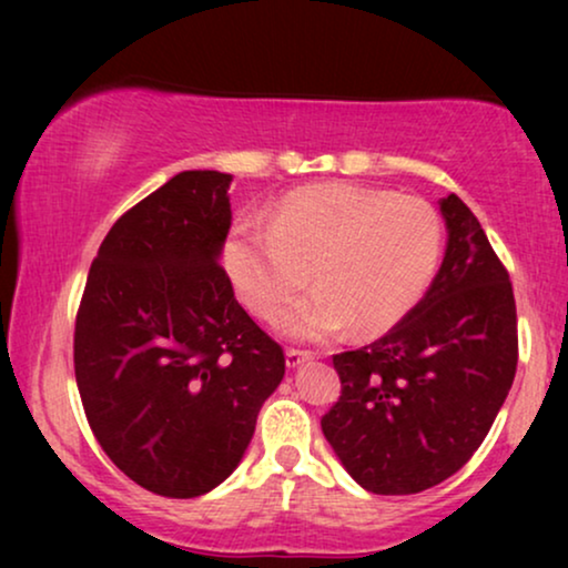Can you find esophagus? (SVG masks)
<instances>
[{"label":"esophagus","mask_w":568,"mask_h":568,"mask_svg":"<svg viewBox=\"0 0 568 568\" xmlns=\"http://www.w3.org/2000/svg\"><path fill=\"white\" fill-rule=\"evenodd\" d=\"M310 359H313V354H310V352H300V348H286V367H290V369H297Z\"/></svg>","instance_id":"esophagus-1"}]
</instances>
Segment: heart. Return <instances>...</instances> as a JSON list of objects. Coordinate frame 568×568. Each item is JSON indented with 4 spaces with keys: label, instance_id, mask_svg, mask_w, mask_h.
Returning a JSON list of instances; mask_svg holds the SVG:
<instances>
[{
    "label": "heart",
    "instance_id": "heart-1",
    "mask_svg": "<svg viewBox=\"0 0 568 568\" xmlns=\"http://www.w3.org/2000/svg\"><path fill=\"white\" fill-rule=\"evenodd\" d=\"M439 214L416 196L325 183L282 199L268 222L240 220L224 245L237 297L276 321L310 274L317 290L284 315L282 331L323 341L354 325L375 336L400 323L439 266Z\"/></svg>",
    "mask_w": 568,
    "mask_h": 568
}]
</instances>
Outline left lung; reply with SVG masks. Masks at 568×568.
I'll list each match as a JSON object with an SVG mask.
<instances>
[{
  "label": "left lung",
  "mask_w": 568,
  "mask_h": 568,
  "mask_svg": "<svg viewBox=\"0 0 568 568\" xmlns=\"http://www.w3.org/2000/svg\"><path fill=\"white\" fill-rule=\"evenodd\" d=\"M439 212L447 247L424 300L375 344L333 356L341 398L321 426L372 494H418L460 470L515 383L507 268L455 193L439 199Z\"/></svg>",
  "instance_id": "obj_1"
}]
</instances>
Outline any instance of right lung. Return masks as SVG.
Wrapping results in <instances>:
<instances>
[{
	"label": "right lung",
	"instance_id": "right-lung-1",
	"mask_svg": "<svg viewBox=\"0 0 568 568\" xmlns=\"http://www.w3.org/2000/svg\"><path fill=\"white\" fill-rule=\"evenodd\" d=\"M232 175L185 170L129 209L92 261L74 325L90 429L146 491L193 499L232 476L284 352L220 266Z\"/></svg>",
	"mask_w": 568,
	"mask_h": 568
}]
</instances>
